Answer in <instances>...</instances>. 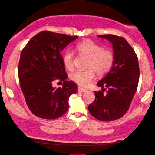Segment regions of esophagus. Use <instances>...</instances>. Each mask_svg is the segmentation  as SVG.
<instances>
[{"mask_svg":"<svg viewBox=\"0 0 155 155\" xmlns=\"http://www.w3.org/2000/svg\"><path fill=\"white\" fill-rule=\"evenodd\" d=\"M78 91H79V92H85V91H86V89H85V88H82V87L79 86V87H78Z\"/></svg>","mask_w":155,"mask_h":155,"instance_id":"1","label":"esophagus"}]
</instances>
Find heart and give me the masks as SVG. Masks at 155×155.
<instances>
[{
  "mask_svg": "<svg viewBox=\"0 0 155 155\" xmlns=\"http://www.w3.org/2000/svg\"><path fill=\"white\" fill-rule=\"evenodd\" d=\"M77 50L88 58L87 69L76 70L70 75L71 80L79 86L86 87L95 78L96 72L99 75L107 74L112 69L114 63V55L112 51L105 50L101 45L91 40H86L77 45ZM63 62L67 69L74 68V54L71 50H67L63 55Z\"/></svg>",
  "mask_w": 155,
  "mask_h": 155,
  "instance_id": "obj_1",
  "label": "heart"
}]
</instances>
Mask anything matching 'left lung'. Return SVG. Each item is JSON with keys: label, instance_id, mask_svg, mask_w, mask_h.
I'll use <instances>...</instances> for the list:
<instances>
[{"label": "left lung", "instance_id": "1", "mask_svg": "<svg viewBox=\"0 0 155 155\" xmlns=\"http://www.w3.org/2000/svg\"><path fill=\"white\" fill-rule=\"evenodd\" d=\"M98 37L113 45L114 63L110 72L97 83L102 91H94L95 100L88 105V111L100 121H114L126 114L136 92L140 74L138 60L124 38L112 34ZM105 87L108 91L105 95Z\"/></svg>", "mask_w": 155, "mask_h": 155}]
</instances>
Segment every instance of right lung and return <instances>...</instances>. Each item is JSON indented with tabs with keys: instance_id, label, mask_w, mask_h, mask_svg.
<instances>
[{
	"instance_id": "1",
	"label": "right lung",
	"mask_w": 155,
	"mask_h": 155,
	"mask_svg": "<svg viewBox=\"0 0 155 155\" xmlns=\"http://www.w3.org/2000/svg\"><path fill=\"white\" fill-rule=\"evenodd\" d=\"M78 38L45 31L39 33L22 50L18 65L20 86L28 107L41 119H55L68 110L69 98L78 86L67 81V74L61 53ZM55 79L63 81L62 88H53Z\"/></svg>"
}]
</instances>
